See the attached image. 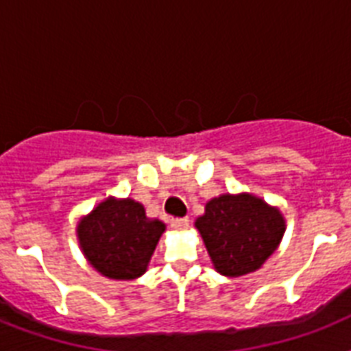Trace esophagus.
<instances>
[{"mask_svg":"<svg viewBox=\"0 0 351 351\" xmlns=\"http://www.w3.org/2000/svg\"><path fill=\"white\" fill-rule=\"evenodd\" d=\"M171 226H173V230H176V231H186L187 228H189V219L171 220Z\"/></svg>","mask_w":351,"mask_h":351,"instance_id":"1","label":"esophagus"}]
</instances>
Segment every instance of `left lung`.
<instances>
[{"mask_svg": "<svg viewBox=\"0 0 351 351\" xmlns=\"http://www.w3.org/2000/svg\"><path fill=\"white\" fill-rule=\"evenodd\" d=\"M195 228L215 269L224 277H242L261 269L277 251L286 219L253 193H224L206 204Z\"/></svg>", "mask_w": 351, "mask_h": 351, "instance_id": "1", "label": "left lung"}]
</instances>
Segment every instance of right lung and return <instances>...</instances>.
Segmentation results:
<instances>
[{
	"instance_id": "add662e5",
	"label": "right lung",
	"mask_w": 351,
	"mask_h": 351,
	"mask_svg": "<svg viewBox=\"0 0 351 351\" xmlns=\"http://www.w3.org/2000/svg\"><path fill=\"white\" fill-rule=\"evenodd\" d=\"M165 224L149 219L132 198L107 197L76 224L85 261L111 280H134L147 271Z\"/></svg>"
}]
</instances>
